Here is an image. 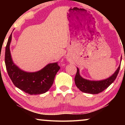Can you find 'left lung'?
Instances as JSON below:
<instances>
[{"label":"left lung","mask_w":125,"mask_h":125,"mask_svg":"<svg viewBox=\"0 0 125 125\" xmlns=\"http://www.w3.org/2000/svg\"><path fill=\"white\" fill-rule=\"evenodd\" d=\"M120 66H119L115 72L110 77L106 80L98 81H90L81 77L79 73V69L77 68V71L74 78L75 84L81 92L84 93L93 94L100 93L108 88L113 83L118 74L120 69Z\"/></svg>","instance_id":"8db88e82"}]
</instances>
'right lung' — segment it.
Masks as SVG:
<instances>
[{
    "label": "right lung",
    "instance_id": "obj_1",
    "mask_svg": "<svg viewBox=\"0 0 125 125\" xmlns=\"http://www.w3.org/2000/svg\"><path fill=\"white\" fill-rule=\"evenodd\" d=\"M12 34L8 38L5 52V64L8 76L15 86L30 94H40L47 92L53 83L56 73L60 69L57 62L49 64L36 72L21 71L13 64L10 45Z\"/></svg>",
    "mask_w": 125,
    "mask_h": 125
}]
</instances>
